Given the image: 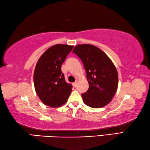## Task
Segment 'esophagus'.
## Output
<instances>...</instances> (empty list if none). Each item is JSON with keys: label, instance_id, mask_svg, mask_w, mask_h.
Instances as JSON below:
<instances>
[{"label": "esophagus", "instance_id": "1", "mask_svg": "<svg viewBox=\"0 0 150 150\" xmlns=\"http://www.w3.org/2000/svg\"><path fill=\"white\" fill-rule=\"evenodd\" d=\"M77 81H75V83H73V87H77Z\"/></svg>", "mask_w": 150, "mask_h": 150}]
</instances>
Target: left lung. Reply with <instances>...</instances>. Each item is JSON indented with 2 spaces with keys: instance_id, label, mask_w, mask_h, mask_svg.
<instances>
[{
  "instance_id": "left-lung-1",
  "label": "left lung",
  "mask_w": 150,
  "mask_h": 150,
  "mask_svg": "<svg viewBox=\"0 0 150 150\" xmlns=\"http://www.w3.org/2000/svg\"><path fill=\"white\" fill-rule=\"evenodd\" d=\"M83 63L89 89L81 94L87 106L100 108L111 101L118 87L115 66L100 49L89 44L79 45L73 50Z\"/></svg>"
}]
</instances>
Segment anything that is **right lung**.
Listing matches in <instances>:
<instances>
[{
	"instance_id": "obj_1",
	"label": "right lung",
	"mask_w": 150,
	"mask_h": 150,
	"mask_svg": "<svg viewBox=\"0 0 150 150\" xmlns=\"http://www.w3.org/2000/svg\"><path fill=\"white\" fill-rule=\"evenodd\" d=\"M73 46L57 44L41 56L34 71V85L37 96L45 105L59 108L65 104L72 91L65 81L61 65Z\"/></svg>"
}]
</instances>
